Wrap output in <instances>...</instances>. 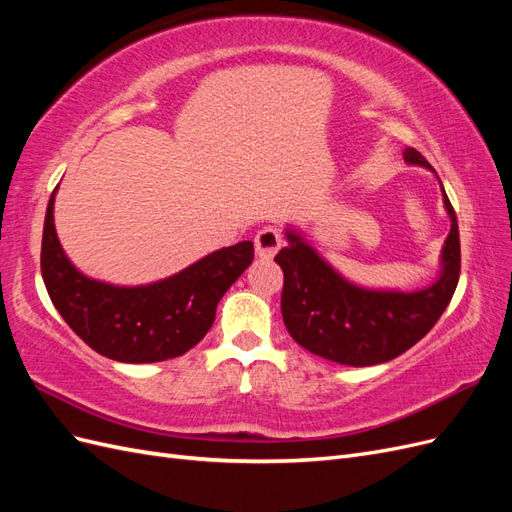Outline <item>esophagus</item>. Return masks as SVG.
I'll list each match as a JSON object with an SVG mask.
<instances>
[{"label":"esophagus","mask_w":512,"mask_h":512,"mask_svg":"<svg viewBox=\"0 0 512 512\" xmlns=\"http://www.w3.org/2000/svg\"><path fill=\"white\" fill-rule=\"evenodd\" d=\"M254 245L260 258H273L282 247V232L273 226H265L254 237Z\"/></svg>","instance_id":"esophagus-1"}]
</instances>
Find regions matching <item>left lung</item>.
Here are the masks:
<instances>
[{"mask_svg": "<svg viewBox=\"0 0 512 512\" xmlns=\"http://www.w3.org/2000/svg\"><path fill=\"white\" fill-rule=\"evenodd\" d=\"M404 160L433 170L412 147L404 151ZM442 196L451 215V232L442 247V273L431 286L416 292L354 286L297 232L288 230V245L275 262L284 271L282 316L294 342L322 359L367 367L391 361L423 339L451 303L461 271L457 215L444 188Z\"/></svg>", "mask_w": 512, "mask_h": 512, "instance_id": "obj_1", "label": "left lung"}]
</instances>
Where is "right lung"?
<instances>
[{
  "mask_svg": "<svg viewBox=\"0 0 512 512\" xmlns=\"http://www.w3.org/2000/svg\"><path fill=\"white\" fill-rule=\"evenodd\" d=\"M55 192L42 230V280L68 327L106 359L158 363L194 348L211 329L224 292L254 260V243L241 241L156 284L126 288L89 280L61 250Z\"/></svg>",
  "mask_w": 512,
  "mask_h": 512,
  "instance_id": "right-lung-1",
  "label": "right lung"
}]
</instances>
